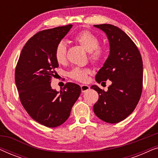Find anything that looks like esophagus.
<instances>
[{
    "label": "esophagus",
    "mask_w": 158,
    "mask_h": 158,
    "mask_svg": "<svg viewBox=\"0 0 158 158\" xmlns=\"http://www.w3.org/2000/svg\"><path fill=\"white\" fill-rule=\"evenodd\" d=\"M81 88L82 92H83V93H85L86 91H88V90L90 89V87L87 85H81Z\"/></svg>",
    "instance_id": "1"
}]
</instances>
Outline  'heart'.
<instances>
[{
    "label": "heart",
    "mask_w": 158,
    "mask_h": 158,
    "mask_svg": "<svg viewBox=\"0 0 158 158\" xmlns=\"http://www.w3.org/2000/svg\"><path fill=\"white\" fill-rule=\"evenodd\" d=\"M75 40L79 43L86 51L90 52V58L94 62H99L103 55V50L99 46V40L92 32L84 30L75 36ZM55 57L59 64H64L67 60V45L64 42H60L56 47ZM90 71L88 68H74L69 73L71 78L80 82L87 81Z\"/></svg>",
    "instance_id": "1"
}]
</instances>
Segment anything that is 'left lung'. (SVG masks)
Here are the masks:
<instances>
[{
    "mask_svg": "<svg viewBox=\"0 0 158 158\" xmlns=\"http://www.w3.org/2000/svg\"><path fill=\"white\" fill-rule=\"evenodd\" d=\"M106 35L109 42V57L96 75L97 83L111 84L108 90L94 85L99 98L94 111L100 119L110 124L122 122L132 113L142 90L143 64L133 41L119 28L111 24L94 25Z\"/></svg>",
    "mask_w": 158,
    "mask_h": 158,
    "instance_id": "1",
    "label": "left lung"
}]
</instances>
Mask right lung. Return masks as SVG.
Segmentation results:
<instances>
[{
    "instance_id": "obj_1",
    "label": "right lung",
    "mask_w": 158,
    "mask_h": 158,
    "mask_svg": "<svg viewBox=\"0 0 158 158\" xmlns=\"http://www.w3.org/2000/svg\"><path fill=\"white\" fill-rule=\"evenodd\" d=\"M73 25L43 30L30 38L22 49L15 72L21 102L29 115L40 124L56 127L70 116L81 93L78 85L66 83L60 91L51 87V77L59 67L55 57L57 45Z\"/></svg>"
}]
</instances>
